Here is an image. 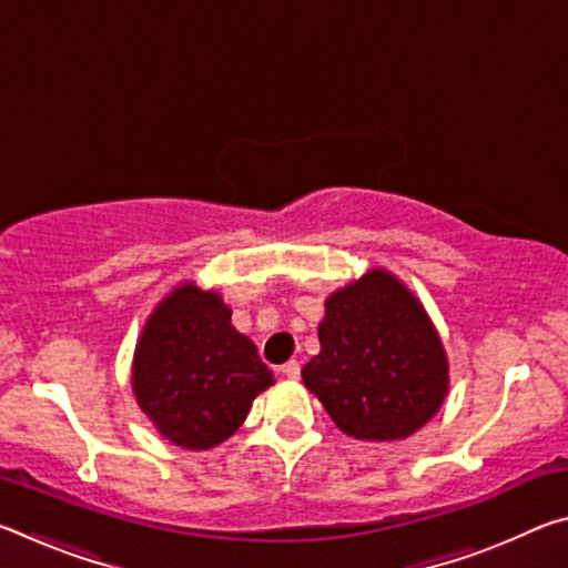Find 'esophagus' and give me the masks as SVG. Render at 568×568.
<instances>
[{"mask_svg":"<svg viewBox=\"0 0 568 568\" xmlns=\"http://www.w3.org/2000/svg\"><path fill=\"white\" fill-rule=\"evenodd\" d=\"M281 373H283V376L285 378H301V363H297V361H287L285 365H283V368H281Z\"/></svg>","mask_w":568,"mask_h":568,"instance_id":"1","label":"esophagus"}]
</instances>
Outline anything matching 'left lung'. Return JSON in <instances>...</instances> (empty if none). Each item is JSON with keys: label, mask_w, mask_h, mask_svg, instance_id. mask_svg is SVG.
Returning a JSON list of instances; mask_svg holds the SVG:
<instances>
[{"label": "left lung", "mask_w": 568, "mask_h": 568, "mask_svg": "<svg viewBox=\"0 0 568 568\" xmlns=\"http://www.w3.org/2000/svg\"><path fill=\"white\" fill-rule=\"evenodd\" d=\"M321 353L305 388L358 440H400L436 416L450 388L444 341L410 287L386 267L325 297Z\"/></svg>", "instance_id": "left-lung-1"}]
</instances>
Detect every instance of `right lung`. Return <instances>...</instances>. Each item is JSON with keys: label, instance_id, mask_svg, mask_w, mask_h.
I'll use <instances>...</instances> for the list:
<instances>
[{"label": "right lung", "instance_id": "add662e5", "mask_svg": "<svg viewBox=\"0 0 568 568\" xmlns=\"http://www.w3.org/2000/svg\"><path fill=\"white\" fill-rule=\"evenodd\" d=\"M217 291L178 283L148 315L132 355V393L162 438L207 450L243 426L275 383L255 343L235 331Z\"/></svg>", "mask_w": 568, "mask_h": 568}]
</instances>
